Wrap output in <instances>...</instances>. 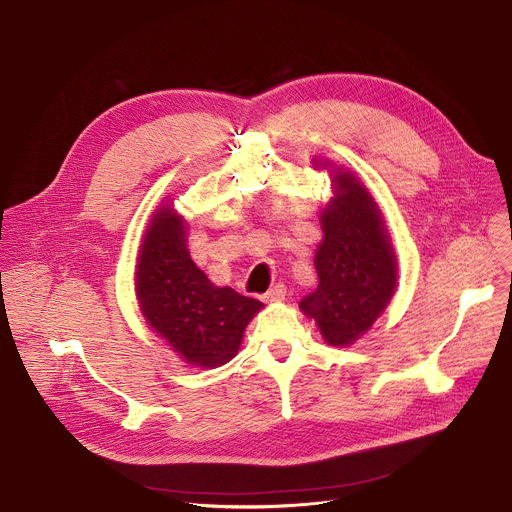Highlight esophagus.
<instances>
[{
	"label": "esophagus",
	"instance_id": "obj_1",
	"mask_svg": "<svg viewBox=\"0 0 512 512\" xmlns=\"http://www.w3.org/2000/svg\"><path fill=\"white\" fill-rule=\"evenodd\" d=\"M286 298V286L277 284L269 292L263 294V302H282Z\"/></svg>",
	"mask_w": 512,
	"mask_h": 512
}]
</instances>
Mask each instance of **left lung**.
<instances>
[{
  "mask_svg": "<svg viewBox=\"0 0 512 512\" xmlns=\"http://www.w3.org/2000/svg\"><path fill=\"white\" fill-rule=\"evenodd\" d=\"M335 198L320 214L324 239L316 249L318 288L300 308L329 345H353L386 310L396 290V255L382 212L349 171L333 175Z\"/></svg>",
  "mask_w": 512,
  "mask_h": 512,
  "instance_id": "8db88e82",
  "label": "left lung"
}]
</instances>
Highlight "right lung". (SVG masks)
<instances>
[{"instance_id": "add662e5", "label": "right lung", "mask_w": 512, "mask_h": 512, "mask_svg": "<svg viewBox=\"0 0 512 512\" xmlns=\"http://www.w3.org/2000/svg\"><path fill=\"white\" fill-rule=\"evenodd\" d=\"M185 228L171 206L153 214L136 261L138 306L185 363L220 367L239 353L245 327L263 304L214 286L192 261Z\"/></svg>"}]
</instances>
